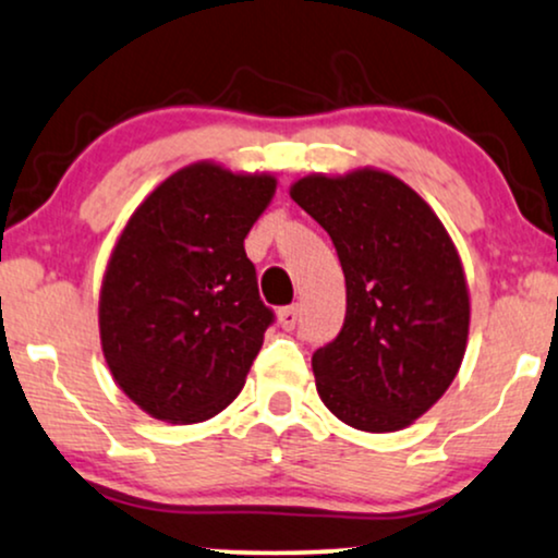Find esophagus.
I'll return each instance as SVG.
<instances>
[{
  "label": "esophagus",
  "instance_id": "obj_1",
  "mask_svg": "<svg viewBox=\"0 0 558 558\" xmlns=\"http://www.w3.org/2000/svg\"><path fill=\"white\" fill-rule=\"evenodd\" d=\"M298 320H300V307H298V305H284V307H279V324H281V329L292 331L294 326H298Z\"/></svg>",
  "mask_w": 558,
  "mask_h": 558
}]
</instances>
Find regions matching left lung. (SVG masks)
Wrapping results in <instances>:
<instances>
[{"instance_id":"8db88e82","label":"left lung","mask_w":558,"mask_h":558,"mask_svg":"<svg viewBox=\"0 0 558 558\" xmlns=\"http://www.w3.org/2000/svg\"><path fill=\"white\" fill-rule=\"evenodd\" d=\"M290 195L329 232L347 284L342 331L313 352L318 397L352 428H404L464 357L470 298L454 242L415 190L376 169L303 177Z\"/></svg>"}]
</instances>
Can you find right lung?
<instances>
[{"instance_id": "1", "label": "right lung", "mask_w": 558, "mask_h": 558, "mask_svg": "<svg viewBox=\"0 0 558 558\" xmlns=\"http://www.w3.org/2000/svg\"><path fill=\"white\" fill-rule=\"evenodd\" d=\"M277 180L193 163L163 180L117 240L98 329L107 365L141 410L201 423L240 395L274 311L245 238Z\"/></svg>"}]
</instances>
